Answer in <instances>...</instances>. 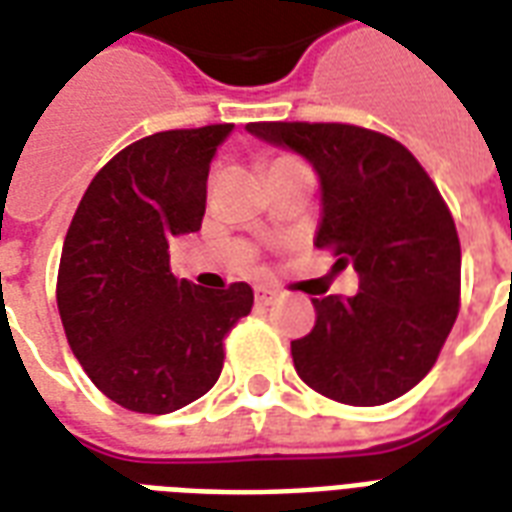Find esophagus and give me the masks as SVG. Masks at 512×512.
<instances>
[{
    "instance_id": "obj_1",
    "label": "esophagus",
    "mask_w": 512,
    "mask_h": 512,
    "mask_svg": "<svg viewBox=\"0 0 512 512\" xmlns=\"http://www.w3.org/2000/svg\"><path fill=\"white\" fill-rule=\"evenodd\" d=\"M255 298H257V304H274V298H276V290H271V287H257L255 290Z\"/></svg>"
}]
</instances>
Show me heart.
I'll return each mask as SVG.
<instances>
[{
    "mask_svg": "<svg viewBox=\"0 0 512 512\" xmlns=\"http://www.w3.org/2000/svg\"><path fill=\"white\" fill-rule=\"evenodd\" d=\"M276 162H290V157H282V160H276Z\"/></svg>",
    "mask_w": 512,
    "mask_h": 512,
    "instance_id": "obj_1",
    "label": "heart"
}]
</instances>
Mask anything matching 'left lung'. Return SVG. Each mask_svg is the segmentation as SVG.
Segmentation results:
<instances>
[{
  "instance_id": "1",
  "label": "left lung",
  "mask_w": 512,
  "mask_h": 512,
  "mask_svg": "<svg viewBox=\"0 0 512 512\" xmlns=\"http://www.w3.org/2000/svg\"><path fill=\"white\" fill-rule=\"evenodd\" d=\"M320 179L314 244L352 266L358 293L314 298L317 323L290 344L298 377L328 399L377 407L415 388L456 323L461 244L445 200L399 140L355 124L252 121Z\"/></svg>"
}]
</instances>
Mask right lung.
<instances>
[{
    "label": "right lung",
    "mask_w": 512,
    "mask_h": 512,
    "mask_svg": "<svg viewBox=\"0 0 512 512\" xmlns=\"http://www.w3.org/2000/svg\"><path fill=\"white\" fill-rule=\"evenodd\" d=\"M233 124L135 140L97 173L62 246L56 304L83 372L124 410L168 415L214 388L225 336L252 312L246 282L206 290L170 274L198 233L208 168Z\"/></svg>",
    "instance_id": "add662e5"
}]
</instances>
